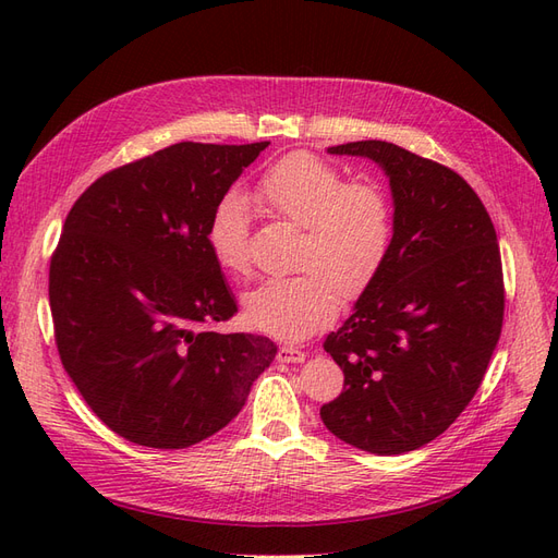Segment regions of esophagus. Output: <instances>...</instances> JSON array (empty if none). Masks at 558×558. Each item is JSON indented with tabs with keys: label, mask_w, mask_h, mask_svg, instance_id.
Returning <instances> with one entry per match:
<instances>
[{
	"label": "esophagus",
	"mask_w": 558,
	"mask_h": 558,
	"mask_svg": "<svg viewBox=\"0 0 558 558\" xmlns=\"http://www.w3.org/2000/svg\"><path fill=\"white\" fill-rule=\"evenodd\" d=\"M277 359H279L281 363H302V361H305V351H302V349L295 347V344L286 342V344L279 347Z\"/></svg>",
	"instance_id": "obj_1"
}]
</instances>
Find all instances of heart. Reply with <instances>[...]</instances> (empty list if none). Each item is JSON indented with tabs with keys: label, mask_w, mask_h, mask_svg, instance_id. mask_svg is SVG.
Returning a JSON list of instances; mask_svg holds the SVG:
<instances>
[{
	"label": "heart",
	"mask_w": 558,
	"mask_h": 558,
	"mask_svg": "<svg viewBox=\"0 0 558 558\" xmlns=\"http://www.w3.org/2000/svg\"><path fill=\"white\" fill-rule=\"evenodd\" d=\"M258 207L302 228L298 269L289 279H267L244 295L253 328L298 340L330 324L347 300L367 291L386 263L393 240V211L373 179H347L332 160L293 150L253 185ZM251 214L240 193H226L209 216L205 240L223 272L246 277Z\"/></svg>",
	"instance_id": "obj_1"
}]
</instances>
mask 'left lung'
<instances>
[{
	"mask_svg": "<svg viewBox=\"0 0 558 558\" xmlns=\"http://www.w3.org/2000/svg\"><path fill=\"white\" fill-rule=\"evenodd\" d=\"M328 150L379 162L396 214L377 279L324 342L344 388L320 418L347 445L404 453L442 435L486 375L505 316L496 228L470 183L440 162L377 140Z\"/></svg>",
	"mask_w": 558,
	"mask_h": 558,
	"instance_id": "obj_1",
	"label": "left lung"
}]
</instances>
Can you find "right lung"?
I'll list each match as a JSON object with an SVG mask.
<instances>
[{
    "instance_id": "right-lung-1",
    "label": "right lung",
    "mask_w": 558,
    "mask_h": 558,
    "mask_svg": "<svg viewBox=\"0 0 558 558\" xmlns=\"http://www.w3.org/2000/svg\"><path fill=\"white\" fill-rule=\"evenodd\" d=\"M267 144H172L102 174L66 214L48 269L56 347L88 408L134 445L218 433L275 359L269 337L211 330L238 305L205 240Z\"/></svg>"
}]
</instances>
